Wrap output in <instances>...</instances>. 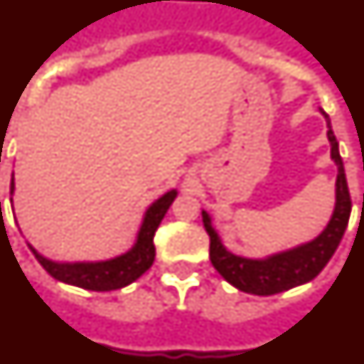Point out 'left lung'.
I'll use <instances>...</instances> for the list:
<instances>
[{"label": "left lung", "mask_w": 364, "mask_h": 364, "mask_svg": "<svg viewBox=\"0 0 364 364\" xmlns=\"http://www.w3.org/2000/svg\"><path fill=\"white\" fill-rule=\"evenodd\" d=\"M322 114L328 120L331 159L338 166V173L335 210H333L328 228L323 229L316 239L307 244H301L294 250H289V252L276 253V255L267 259L239 257V255H233L224 248V244L218 239V233L210 225L209 215L205 210H201L203 225H205V231L209 233L210 239V262L218 270L220 276L224 277L228 283L237 287L239 291L255 296H270L289 291L292 287L304 285L307 281L314 279L323 270V267L328 264L341 240H343L350 213H352V198H350V191H348L346 173H344L343 159L338 154V142L333 135L331 122H329V116L326 112L322 111Z\"/></svg>", "instance_id": "8db88e82"}]
</instances>
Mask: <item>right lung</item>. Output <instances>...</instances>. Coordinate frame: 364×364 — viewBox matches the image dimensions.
I'll use <instances>...</instances> for the list:
<instances>
[{
    "instance_id": "right-lung-1",
    "label": "right lung",
    "mask_w": 364,
    "mask_h": 364,
    "mask_svg": "<svg viewBox=\"0 0 364 364\" xmlns=\"http://www.w3.org/2000/svg\"><path fill=\"white\" fill-rule=\"evenodd\" d=\"M14 191V179L11 181V194ZM177 192H166L163 198H159L154 205L146 210L144 222L140 225L139 237L135 246L127 253L114 257L111 261L102 262H55L42 257L29 244L31 252L35 253L36 261L41 262L44 270L55 279L68 283V285L81 287L87 291L109 292L127 287L135 279H139L155 261L154 237L161 220L164 218L166 210L170 209L172 201L176 200ZM12 201V200H11Z\"/></svg>"
}]
</instances>
